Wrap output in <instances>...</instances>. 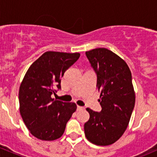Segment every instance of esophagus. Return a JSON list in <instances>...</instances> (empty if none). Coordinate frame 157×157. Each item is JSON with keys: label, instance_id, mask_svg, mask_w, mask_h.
<instances>
[{"label": "esophagus", "instance_id": "esophagus-1", "mask_svg": "<svg viewBox=\"0 0 157 157\" xmlns=\"http://www.w3.org/2000/svg\"><path fill=\"white\" fill-rule=\"evenodd\" d=\"M84 109V108H83V107H81V106H77V110H78V111H81V110H83Z\"/></svg>", "mask_w": 157, "mask_h": 157}]
</instances>
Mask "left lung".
<instances>
[{"instance_id":"obj_1","label":"left lung","mask_w":157,"mask_h":157,"mask_svg":"<svg viewBox=\"0 0 157 157\" xmlns=\"http://www.w3.org/2000/svg\"><path fill=\"white\" fill-rule=\"evenodd\" d=\"M98 77L101 112L87 108L90 118L84 124L88 141L97 146H109L118 141L128 125L136 102L132 74L125 61L105 48L86 52Z\"/></svg>"}]
</instances>
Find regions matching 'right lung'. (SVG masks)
Returning <instances> with one entry per match:
<instances>
[{
    "instance_id": "right-lung-1",
    "label": "right lung",
    "mask_w": 157,
    "mask_h": 157,
    "mask_svg": "<svg viewBox=\"0 0 157 157\" xmlns=\"http://www.w3.org/2000/svg\"><path fill=\"white\" fill-rule=\"evenodd\" d=\"M79 52L47 51L30 66L19 87V110L31 134L44 141L60 138L77 110L73 102L52 98L61 78L80 57Z\"/></svg>"
}]
</instances>
